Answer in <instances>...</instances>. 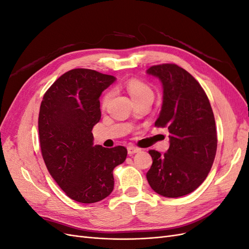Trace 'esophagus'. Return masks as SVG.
<instances>
[{
	"mask_svg": "<svg viewBox=\"0 0 249 249\" xmlns=\"http://www.w3.org/2000/svg\"><path fill=\"white\" fill-rule=\"evenodd\" d=\"M138 152H140V148L139 147L132 146V145L127 146V154H129V155H134V154H136Z\"/></svg>",
	"mask_w": 249,
	"mask_h": 249,
	"instance_id": "1",
	"label": "esophagus"
}]
</instances>
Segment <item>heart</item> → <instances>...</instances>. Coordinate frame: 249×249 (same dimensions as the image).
<instances>
[{"label":"heart","mask_w":249,"mask_h":249,"mask_svg":"<svg viewBox=\"0 0 249 249\" xmlns=\"http://www.w3.org/2000/svg\"><path fill=\"white\" fill-rule=\"evenodd\" d=\"M125 88L127 90V92L130 93L132 96V99L134 102H136L138 100L143 99V97H147V96H152L154 97V92L152 88H150L145 82H143L137 78H130L125 82ZM113 92L112 90H108V91L105 92L101 99V106L103 108H106L111 99H112Z\"/></svg>","instance_id":"b5f03b06"}]
</instances>
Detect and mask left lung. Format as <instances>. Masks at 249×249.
Instances as JSON below:
<instances>
[{"label": "left lung", "instance_id": "8db88e82", "mask_svg": "<svg viewBox=\"0 0 249 249\" xmlns=\"http://www.w3.org/2000/svg\"><path fill=\"white\" fill-rule=\"evenodd\" d=\"M147 73L163 84L162 110L155 126L170 133L166 153L148 150L153 164L147 182L162 196H184L198 188L212 168L217 150L213 110L199 83L178 65H153Z\"/></svg>", "mask_w": 249, "mask_h": 249}]
</instances>
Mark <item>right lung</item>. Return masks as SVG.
Wrapping results in <instances>:
<instances>
[{
	"instance_id": "right-lung-1",
	"label": "right lung",
	"mask_w": 249,
	"mask_h": 249,
	"mask_svg": "<svg viewBox=\"0 0 249 249\" xmlns=\"http://www.w3.org/2000/svg\"><path fill=\"white\" fill-rule=\"evenodd\" d=\"M115 81L110 74L74 69L44 93L39 109L41 155L52 178L67 196L82 203L106 198L114 188L113 169L127 150L93 145L92 127L101 119L100 96Z\"/></svg>"
}]
</instances>
